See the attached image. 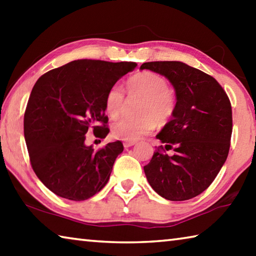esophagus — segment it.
Here are the masks:
<instances>
[{"label":"esophagus","instance_id":"obj_1","mask_svg":"<svg viewBox=\"0 0 256 256\" xmlns=\"http://www.w3.org/2000/svg\"><path fill=\"white\" fill-rule=\"evenodd\" d=\"M134 144H136V142H124V144H123L125 149H128V148H130V146H132Z\"/></svg>","mask_w":256,"mask_h":256}]
</instances>
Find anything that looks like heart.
I'll list each match as a JSON object with an SVG mask.
<instances>
[{
	"label": "heart",
	"mask_w": 256,
	"mask_h": 256,
	"mask_svg": "<svg viewBox=\"0 0 256 256\" xmlns=\"http://www.w3.org/2000/svg\"><path fill=\"white\" fill-rule=\"evenodd\" d=\"M128 92L138 96V118H122L110 126L112 136L123 141L134 142L152 131L156 123L166 124L174 114L176 107L175 94L168 89L164 78L154 72H140L130 78ZM124 92L120 84L112 86L105 97V110L112 118H118L122 112Z\"/></svg>",
	"instance_id": "b5f03b06"
}]
</instances>
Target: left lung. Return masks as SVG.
<instances>
[{"instance_id":"8db88e82","label":"left lung","mask_w":256,"mask_h":256,"mask_svg":"<svg viewBox=\"0 0 256 256\" xmlns=\"http://www.w3.org/2000/svg\"><path fill=\"white\" fill-rule=\"evenodd\" d=\"M140 70L167 78L174 86L176 107L170 122L156 138V150L144 167L151 188L170 201L196 198L209 188L222 170L230 146L232 105L214 78L180 60L146 62Z\"/></svg>"}]
</instances>
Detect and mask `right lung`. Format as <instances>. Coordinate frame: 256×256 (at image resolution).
<instances>
[{"mask_svg": "<svg viewBox=\"0 0 256 256\" xmlns=\"http://www.w3.org/2000/svg\"><path fill=\"white\" fill-rule=\"evenodd\" d=\"M136 68L134 62L76 60L34 84L24 112V138L34 174L56 196L84 201L107 184L122 142L94 150L86 146V134L94 130L106 138V94Z\"/></svg>", "mask_w": 256, "mask_h": 256, "instance_id": "1", "label": "right lung"}]
</instances>
